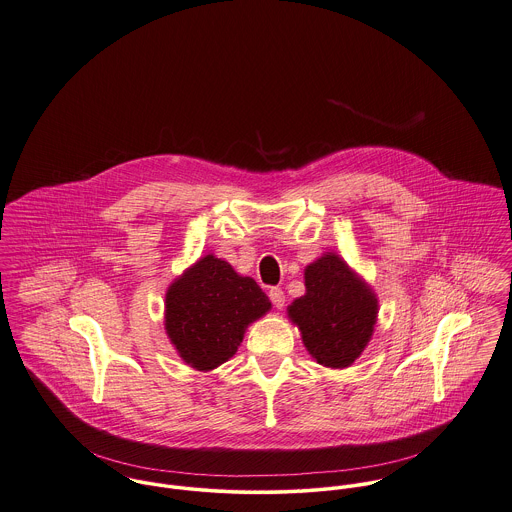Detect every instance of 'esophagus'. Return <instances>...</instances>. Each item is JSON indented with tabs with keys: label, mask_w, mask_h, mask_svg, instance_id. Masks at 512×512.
Segmentation results:
<instances>
[{
	"label": "esophagus",
	"mask_w": 512,
	"mask_h": 512,
	"mask_svg": "<svg viewBox=\"0 0 512 512\" xmlns=\"http://www.w3.org/2000/svg\"><path fill=\"white\" fill-rule=\"evenodd\" d=\"M269 298H271V302L275 304V308H283L284 292L279 286H273V288L269 290Z\"/></svg>",
	"instance_id": "1"
}]
</instances>
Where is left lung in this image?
<instances>
[{
	"mask_svg": "<svg viewBox=\"0 0 512 512\" xmlns=\"http://www.w3.org/2000/svg\"><path fill=\"white\" fill-rule=\"evenodd\" d=\"M306 294L286 310L308 353L324 367H349L373 336L379 302L373 288L336 253L304 269Z\"/></svg>",
	"mask_w": 512,
	"mask_h": 512,
	"instance_id": "left-lung-1",
	"label": "left lung"
}]
</instances>
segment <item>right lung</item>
Returning a JSON list of instances; mask_svg holds the SVG:
<instances>
[{
  "mask_svg": "<svg viewBox=\"0 0 512 512\" xmlns=\"http://www.w3.org/2000/svg\"><path fill=\"white\" fill-rule=\"evenodd\" d=\"M269 310L267 294L251 277L206 255L169 286L165 330L186 365L212 371L235 355L247 326Z\"/></svg>",
  "mask_w": 512,
  "mask_h": 512,
  "instance_id": "add662e5",
  "label": "right lung"
}]
</instances>
